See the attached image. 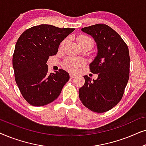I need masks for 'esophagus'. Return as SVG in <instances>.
<instances>
[{"label":"esophagus","mask_w":146,"mask_h":146,"mask_svg":"<svg viewBox=\"0 0 146 146\" xmlns=\"http://www.w3.org/2000/svg\"><path fill=\"white\" fill-rule=\"evenodd\" d=\"M70 78H71V79L74 78L76 77V75L73 74H70Z\"/></svg>","instance_id":"obj_1"}]
</instances>
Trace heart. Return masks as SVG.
Listing matches in <instances>:
<instances>
[{"label": "heart", "instance_id": "1", "mask_svg": "<svg viewBox=\"0 0 146 146\" xmlns=\"http://www.w3.org/2000/svg\"><path fill=\"white\" fill-rule=\"evenodd\" d=\"M66 40L62 41L60 45V48H62L66 42ZM77 41L78 42L79 45L82 44L86 43V42H92L90 38L87 36L86 35H80L77 38ZM86 62L83 58H73V57H70L68 58L65 60L64 61L62 62V66L66 70L71 72H76L80 67L83 66L85 64Z\"/></svg>", "mask_w": 146, "mask_h": 146}]
</instances>
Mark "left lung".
Instances as JSON below:
<instances>
[{"label":"left lung","instance_id":"1","mask_svg":"<svg viewBox=\"0 0 146 146\" xmlns=\"http://www.w3.org/2000/svg\"><path fill=\"white\" fill-rule=\"evenodd\" d=\"M82 31L94 38L98 52L89 66L98 78L84 76L85 83L79 89L80 99L90 110L106 112L121 100L128 82V47L114 30L104 24L82 28Z\"/></svg>","mask_w":146,"mask_h":146}]
</instances>
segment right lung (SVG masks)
<instances>
[{"instance_id":"right-lung-1","label":"right lung","mask_w":146,"mask_h":146,"mask_svg":"<svg viewBox=\"0 0 146 146\" xmlns=\"http://www.w3.org/2000/svg\"><path fill=\"white\" fill-rule=\"evenodd\" d=\"M74 31L72 28L40 25L26 30L18 39L13 56L15 81L21 94L34 106H42L59 96L68 73L59 69L48 73V57L56 54L60 44Z\"/></svg>"}]
</instances>
